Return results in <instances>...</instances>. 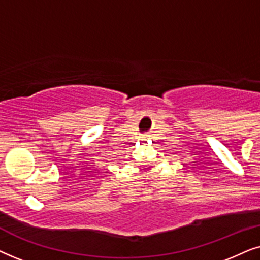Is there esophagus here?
Masks as SVG:
<instances>
[{
	"mask_svg": "<svg viewBox=\"0 0 260 260\" xmlns=\"http://www.w3.org/2000/svg\"><path fill=\"white\" fill-rule=\"evenodd\" d=\"M142 140H145V137H144V138H142Z\"/></svg>",
	"mask_w": 260,
	"mask_h": 260,
	"instance_id": "esophagus-1",
	"label": "esophagus"
}]
</instances>
